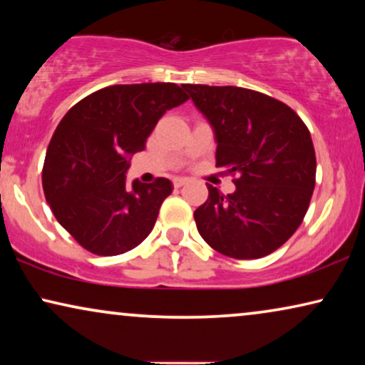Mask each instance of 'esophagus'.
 <instances>
[{
    "mask_svg": "<svg viewBox=\"0 0 365 365\" xmlns=\"http://www.w3.org/2000/svg\"><path fill=\"white\" fill-rule=\"evenodd\" d=\"M187 182V178H174L173 179V184H174V187H181V186H184V184Z\"/></svg>",
    "mask_w": 365,
    "mask_h": 365,
    "instance_id": "esophagus-1",
    "label": "esophagus"
}]
</instances>
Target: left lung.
Segmentation results:
<instances>
[{
    "mask_svg": "<svg viewBox=\"0 0 365 365\" xmlns=\"http://www.w3.org/2000/svg\"><path fill=\"white\" fill-rule=\"evenodd\" d=\"M216 139V168L237 174L222 196L207 184V201L194 211L197 231L212 249L234 259H259L282 246L301 226L316 184L311 133L287 104L236 86L184 84Z\"/></svg>",
    "mask_w": 365,
    "mask_h": 365,
    "instance_id": "obj_1",
    "label": "left lung"
}]
</instances>
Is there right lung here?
Here are the masks:
<instances>
[{
    "label": "right lung",
    "mask_w": 365,
    "mask_h": 365,
    "mask_svg": "<svg viewBox=\"0 0 365 365\" xmlns=\"http://www.w3.org/2000/svg\"><path fill=\"white\" fill-rule=\"evenodd\" d=\"M184 101L174 83L116 84L81 99L58 124L44 159V196L89 252L118 256L153 231L173 184L158 178L128 186L126 173L163 114Z\"/></svg>",
    "instance_id": "right-lung-1"
}]
</instances>
